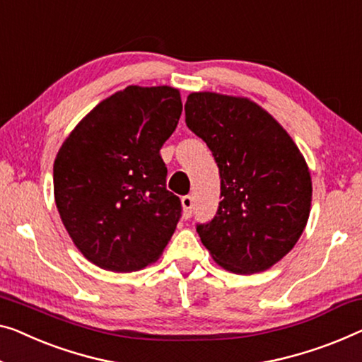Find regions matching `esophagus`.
Segmentation results:
<instances>
[{
  "mask_svg": "<svg viewBox=\"0 0 362 362\" xmlns=\"http://www.w3.org/2000/svg\"><path fill=\"white\" fill-rule=\"evenodd\" d=\"M182 208H183V216H185V218H190L193 211V198L190 195L182 198Z\"/></svg>",
  "mask_w": 362,
  "mask_h": 362,
  "instance_id": "34e87169",
  "label": "esophagus"
}]
</instances>
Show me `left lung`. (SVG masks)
I'll return each instance as SVG.
<instances>
[{"instance_id":"1","label":"left lung","mask_w":362,"mask_h":362,"mask_svg":"<svg viewBox=\"0 0 362 362\" xmlns=\"http://www.w3.org/2000/svg\"><path fill=\"white\" fill-rule=\"evenodd\" d=\"M185 122L211 149L221 197L197 230L221 268L265 272L293 250L309 221L312 179L304 156L272 113L249 97L192 93Z\"/></svg>"}]
</instances>
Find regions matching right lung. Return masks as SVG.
Here are the masks:
<instances>
[{
    "label": "right lung",
    "instance_id": "add662e5",
    "mask_svg": "<svg viewBox=\"0 0 362 362\" xmlns=\"http://www.w3.org/2000/svg\"><path fill=\"white\" fill-rule=\"evenodd\" d=\"M182 115L180 90L128 86L99 102L64 139L53 164V193L73 244L115 273L163 255L180 218L165 188L159 151Z\"/></svg>",
    "mask_w": 362,
    "mask_h": 362
}]
</instances>
